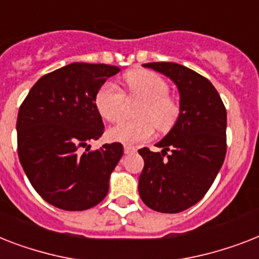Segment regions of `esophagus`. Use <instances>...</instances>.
Returning a JSON list of instances; mask_svg holds the SVG:
<instances>
[{"instance_id":"esophagus-1","label":"esophagus","mask_w":259,"mask_h":259,"mask_svg":"<svg viewBox=\"0 0 259 259\" xmlns=\"http://www.w3.org/2000/svg\"><path fill=\"white\" fill-rule=\"evenodd\" d=\"M138 149L135 148V147H131V145H124V153L127 155H132V153H136Z\"/></svg>"}]
</instances>
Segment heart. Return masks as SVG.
Masks as SVG:
<instances>
[{"instance_id": "1", "label": "heart", "mask_w": 259, "mask_h": 259, "mask_svg": "<svg viewBox=\"0 0 259 259\" xmlns=\"http://www.w3.org/2000/svg\"><path fill=\"white\" fill-rule=\"evenodd\" d=\"M127 93L132 98L143 100L138 110V120L121 121L108 130L112 142L131 145L152 138L156 130L170 131L181 114L180 102L169 95V83L163 76L149 70H132L125 74ZM124 91L115 83L107 82L98 90L95 96L96 108L107 121H117L124 104Z\"/></svg>"}]
</instances>
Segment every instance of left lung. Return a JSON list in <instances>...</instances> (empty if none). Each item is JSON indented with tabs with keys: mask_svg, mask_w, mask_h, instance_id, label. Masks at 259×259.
<instances>
[{
	"mask_svg": "<svg viewBox=\"0 0 259 259\" xmlns=\"http://www.w3.org/2000/svg\"><path fill=\"white\" fill-rule=\"evenodd\" d=\"M169 76L180 91L181 114L156 144L161 152L139 149L144 168L139 194L148 208L179 213L197 204L209 191L226 155V108L205 76L172 62L143 65Z\"/></svg>",
	"mask_w": 259,
	"mask_h": 259,
	"instance_id": "1",
	"label": "left lung"
}]
</instances>
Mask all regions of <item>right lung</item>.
Masks as SVG:
<instances>
[{
	"label": "right lung",
	"mask_w": 259,
	"mask_h": 259,
	"mask_svg": "<svg viewBox=\"0 0 259 259\" xmlns=\"http://www.w3.org/2000/svg\"><path fill=\"white\" fill-rule=\"evenodd\" d=\"M120 68L71 63L38 80L17 117L18 157L33 188L45 201L63 210H86L108 193V181L123 156L120 143L82 153L104 125L95 96Z\"/></svg>",
	"instance_id": "right-lung-1"
}]
</instances>
